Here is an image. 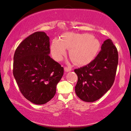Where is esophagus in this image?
<instances>
[{
  "label": "esophagus",
  "mask_w": 131,
  "mask_h": 131,
  "mask_svg": "<svg viewBox=\"0 0 131 131\" xmlns=\"http://www.w3.org/2000/svg\"><path fill=\"white\" fill-rule=\"evenodd\" d=\"M64 69H65V71L66 72H70L72 71V68L71 67H66V66H65Z\"/></svg>",
  "instance_id": "34e87169"
}]
</instances>
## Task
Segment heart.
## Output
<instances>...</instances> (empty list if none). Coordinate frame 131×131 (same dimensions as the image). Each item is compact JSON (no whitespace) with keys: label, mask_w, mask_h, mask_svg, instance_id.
Masks as SVG:
<instances>
[{"label":"heart","mask_w":131,"mask_h":131,"mask_svg":"<svg viewBox=\"0 0 131 131\" xmlns=\"http://www.w3.org/2000/svg\"><path fill=\"white\" fill-rule=\"evenodd\" d=\"M99 48V40L91 35L66 34L61 40L52 43L51 52L54 59L60 60L66 53V48L69 49L71 59L76 63L84 65L95 58Z\"/></svg>","instance_id":"1"}]
</instances>
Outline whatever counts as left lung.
<instances>
[{"label": "left lung", "mask_w": 131, "mask_h": 131, "mask_svg": "<svg viewBox=\"0 0 131 131\" xmlns=\"http://www.w3.org/2000/svg\"><path fill=\"white\" fill-rule=\"evenodd\" d=\"M118 64V50L108 39L95 59L74 70L78 78L75 89L77 96L87 102L100 99L114 84Z\"/></svg>", "instance_id": "1"}]
</instances>
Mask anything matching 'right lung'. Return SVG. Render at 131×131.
<instances>
[{
    "label": "right lung",
    "mask_w": 131,
    "mask_h": 131,
    "mask_svg": "<svg viewBox=\"0 0 131 131\" xmlns=\"http://www.w3.org/2000/svg\"><path fill=\"white\" fill-rule=\"evenodd\" d=\"M49 53V38L44 32H36L23 40L14 54L13 73L19 90L36 105L53 98L63 75V68Z\"/></svg>",
    "instance_id": "right-lung-1"
}]
</instances>
